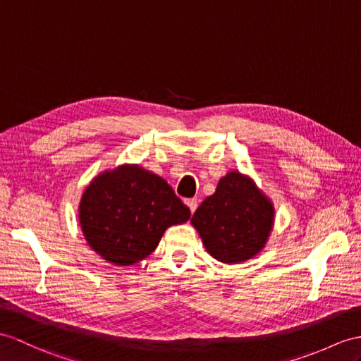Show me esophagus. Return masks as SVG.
<instances>
[{
	"mask_svg": "<svg viewBox=\"0 0 361 361\" xmlns=\"http://www.w3.org/2000/svg\"><path fill=\"white\" fill-rule=\"evenodd\" d=\"M185 204H187V207L190 208L191 213H195L196 208H197V200H196V199H187Z\"/></svg>",
	"mask_w": 361,
	"mask_h": 361,
	"instance_id": "1",
	"label": "esophagus"
}]
</instances>
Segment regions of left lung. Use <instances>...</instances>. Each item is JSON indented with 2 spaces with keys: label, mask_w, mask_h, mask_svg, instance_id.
Wrapping results in <instances>:
<instances>
[{
  "label": "left lung",
  "mask_w": 361,
  "mask_h": 361,
  "mask_svg": "<svg viewBox=\"0 0 361 361\" xmlns=\"http://www.w3.org/2000/svg\"><path fill=\"white\" fill-rule=\"evenodd\" d=\"M274 208L247 176L228 173L219 180L191 217L207 251L224 263H240L256 256L268 240Z\"/></svg>",
  "instance_id": "obj_1"
}]
</instances>
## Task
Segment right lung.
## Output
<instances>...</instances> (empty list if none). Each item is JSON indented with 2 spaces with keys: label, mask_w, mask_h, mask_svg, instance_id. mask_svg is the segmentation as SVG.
<instances>
[{
  "label": "right lung",
  "mask_w": 361,
  "mask_h": 361,
  "mask_svg": "<svg viewBox=\"0 0 361 361\" xmlns=\"http://www.w3.org/2000/svg\"><path fill=\"white\" fill-rule=\"evenodd\" d=\"M190 216L166 180L139 165L101 173L79 204L87 243L102 259L124 267L150 256L166 228Z\"/></svg>",
  "instance_id": "1"
}]
</instances>
